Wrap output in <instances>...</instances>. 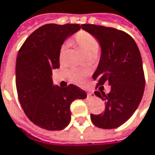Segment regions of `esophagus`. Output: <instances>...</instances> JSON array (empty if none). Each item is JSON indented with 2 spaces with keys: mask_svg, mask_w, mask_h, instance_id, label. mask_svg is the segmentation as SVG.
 Listing matches in <instances>:
<instances>
[{
  "mask_svg": "<svg viewBox=\"0 0 155 155\" xmlns=\"http://www.w3.org/2000/svg\"><path fill=\"white\" fill-rule=\"evenodd\" d=\"M87 97H95V95H94V93H87Z\"/></svg>",
  "mask_w": 155,
  "mask_h": 155,
  "instance_id": "esophagus-1",
  "label": "esophagus"
}]
</instances>
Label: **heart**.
Instances as JSON below:
<instances>
[{
    "label": "heart",
    "mask_w": 155,
    "mask_h": 155,
    "mask_svg": "<svg viewBox=\"0 0 155 155\" xmlns=\"http://www.w3.org/2000/svg\"><path fill=\"white\" fill-rule=\"evenodd\" d=\"M71 42L77 45L81 51L88 57L94 56L100 48L98 40L92 34L86 31H79L76 33L74 38L71 40ZM65 54L64 46L61 47L58 53V58L61 61L63 60ZM87 77V72L78 69H73L69 72V78L73 83L77 84H82Z\"/></svg>",
    "instance_id": "heart-1"
}]
</instances>
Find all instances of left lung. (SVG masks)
Segmentation results:
<instances>
[{
    "mask_svg": "<svg viewBox=\"0 0 155 155\" xmlns=\"http://www.w3.org/2000/svg\"><path fill=\"white\" fill-rule=\"evenodd\" d=\"M81 27L99 41L102 54L98 67L93 74L97 81L95 95L105 102V110L99 115L91 114L93 124L100 128L120 127L128 121L139 106L145 88V76L139 48L134 39L122 30L93 24ZM111 87L105 94L102 86Z\"/></svg>",
    "mask_w": 155,
    "mask_h": 155,
    "instance_id": "1",
    "label": "left lung"
}]
</instances>
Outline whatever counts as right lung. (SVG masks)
<instances>
[{
	"label": "right lung",
	"mask_w": 155,
	"mask_h": 155,
	"mask_svg": "<svg viewBox=\"0 0 155 155\" xmlns=\"http://www.w3.org/2000/svg\"><path fill=\"white\" fill-rule=\"evenodd\" d=\"M81 28L79 24H46L36 29L19 50L15 83L18 98L29 120L46 130H62L71 121V104L86 98L74 84L52 85V70L59 68L58 53L65 39Z\"/></svg>",
	"instance_id": "right-lung-1"
}]
</instances>
